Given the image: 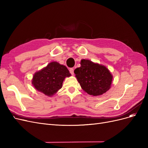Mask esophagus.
I'll list each match as a JSON object with an SVG mask.
<instances>
[{
  "mask_svg": "<svg viewBox=\"0 0 148 148\" xmlns=\"http://www.w3.org/2000/svg\"><path fill=\"white\" fill-rule=\"evenodd\" d=\"M70 73H71V75H74V69H72V68L70 69Z\"/></svg>",
  "mask_w": 148,
  "mask_h": 148,
  "instance_id": "1",
  "label": "esophagus"
}]
</instances>
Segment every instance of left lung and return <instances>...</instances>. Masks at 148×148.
Instances as JSON below:
<instances>
[{"label": "left lung", "mask_w": 148, "mask_h": 148, "mask_svg": "<svg viewBox=\"0 0 148 148\" xmlns=\"http://www.w3.org/2000/svg\"><path fill=\"white\" fill-rule=\"evenodd\" d=\"M80 64L74 73L83 91L96 96L109 90L113 76L106 66L86 59H82Z\"/></svg>", "instance_id": "1"}]
</instances>
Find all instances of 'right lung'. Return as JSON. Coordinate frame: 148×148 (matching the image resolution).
<instances>
[{"label": "right lung", "instance_id": "1", "mask_svg": "<svg viewBox=\"0 0 148 148\" xmlns=\"http://www.w3.org/2000/svg\"><path fill=\"white\" fill-rule=\"evenodd\" d=\"M70 76V71L65 65L57 62H52L36 71L31 82L37 91L51 97L62 88L65 78Z\"/></svg>", "mask_w": 148, "mask_h": 148}]
</instances>
